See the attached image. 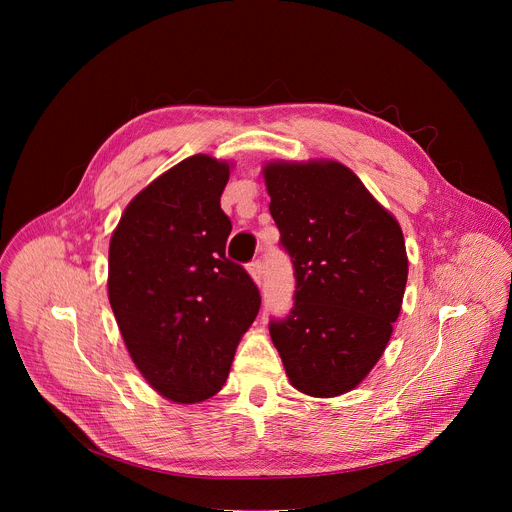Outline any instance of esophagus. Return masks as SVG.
<instances>
[{"instance_id": "34e87169", "label": "esophagus", "mask_w": 512, "mask_h": 512, "mask_svg": "<svg viewBox=\"0 0 512 512\" xmlns=\"http://www.w3.org/2000/svg\"><path fill=\"white\" fill-rule=\"evenodd\" d=\"M247 271H249V275L253 277V281L257 283V285H261L263 283V263L259 261V259H255V261H251L249 265H247Z\"/></svg>"}]
</instances>
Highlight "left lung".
Returning a JSON list of instances; mask_svg holds the SVG:
<instances>
[{
  "label": "left lung",
  "mask_w": 512,
  "mask_h": 512,
  "mask_svg": "<svg viewBox=\"0 0 512 512\" xmlns=\"http://www.w3.org/2000/svg\"><path fill=\"white\" fill-rule=\"evenodd\" d=\"M263 178L296 269L294 308L269 324L271 340L291 387L322 399L348 393L373 371L399 318L403 231L340 162L275 160Z\"/></svg>",
  "instance_id": "obj_1"
}]
</instances>
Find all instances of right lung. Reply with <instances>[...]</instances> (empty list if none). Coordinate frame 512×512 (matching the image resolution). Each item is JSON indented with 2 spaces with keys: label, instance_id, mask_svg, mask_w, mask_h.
Returning <instances> with one entry per match:
<instances>
[{
  "label": "right lung",
  "instance_id": "add662e5",
  "mask_svg": "<svg viewBox=\"0 0 512 512\" xmlns=\"http://www.w3.org/2000/svg\"><path fill=\"white\" fill-rule=\"evenodd\" d=\"M231 168L206 154L182 160L131 198L109 243V302L127 352L180 405L223 389L261 306L249 273L225 257Z\"/></svg>",
  "mask_w": 512,
  "mask_h": 512
}]
</instances>
